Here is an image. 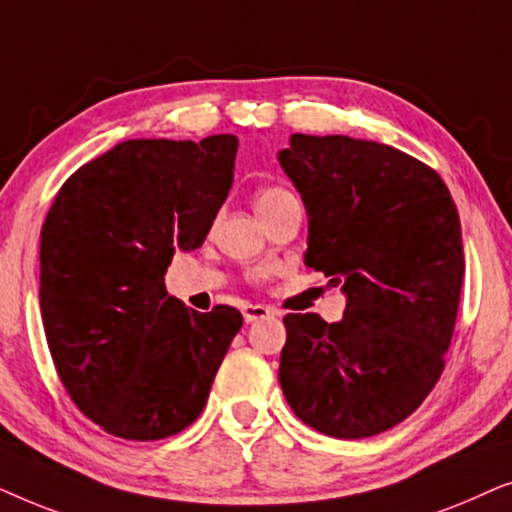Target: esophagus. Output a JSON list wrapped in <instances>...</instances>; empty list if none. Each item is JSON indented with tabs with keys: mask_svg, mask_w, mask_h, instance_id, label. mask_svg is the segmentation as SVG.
<instances>
[{
	"mask_svg": "<svg viewBox=\"0 0 512 512\" xmlns=\"http://www.w3.org/2000/svg\"><path fill=\"white\" fill-rule=\"evenodd\" d=\"M270 314H272V310H270V307H265V305H244L242 307V317H244V321H247V324H251V321L270 317Z\"/></svg>",
	"mask_w": 512,
	"mask_h": 512,
	"instance_id": "esophagus-1",
	"label": "esophagus"
}]
</instances>
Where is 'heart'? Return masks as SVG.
<instances>
[{
	"label": "heart",
	"instance_id": "b5f03b06",
	"mask_svg": "<svg viewBox=\"0 0 512 512\" xmlns=\"http://www.w3.org/2000/svg\"><path fill=\"white\" fill-rule=\"evenodd\" d=\"M293 193L286 191L282 186H268V188H261V191L256 193V209L261 207H268V205H275V202L284 200V198H291Z\"/></svg>",
	"mask_w": 512,
	"mask_h": 512
}]
</instances>
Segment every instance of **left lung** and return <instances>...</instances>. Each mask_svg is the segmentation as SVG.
Segmentation results:
<instances>
[{
    "instance_id": "obj_1",
    "label": "left lung",
    "mask_w": 512,
    "mask_h": 512,
    "mask_svg": "<svg viewBox=\"0 0 512 512\" xmlns=\"http://www.w3.org/2000/svg\"><path fill=\"white\" fill-rule=\"evenodd\" d=\"M277 158L310 216L305 265L347 296L335 324L286 314L279 384L314 431L377 436L445 368L466 268L457 207L436 170L387 144L291 135Z\"/></svg>"
}]
</instances>
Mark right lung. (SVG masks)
I'll return each mask as SVG.
<instances>
[{"label":"right lung","instance_id":"right-lung-1","mask_svg":"<svg viewBox=\"0 0 512 512\" xmlns=\"http://www.w3.org/2000/svg\"><path fill=\"white\" fill-rule=\"evenodd\" d=\"M237 137L128 139L55 195L41 226V321L55 370L111 436L160 440L200 417L242 314L167 296L233 186Z\"/></svg>","mask_w":512,"mask_h":512}]
</instances>
